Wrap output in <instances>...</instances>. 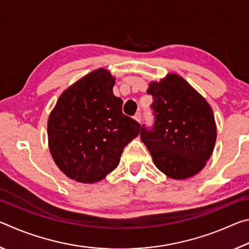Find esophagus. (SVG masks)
<instances>
[{
	"label": "esophagus",
	"mask_w": 249,
	"mask_h": 249,
	"mask_svg": "<svg viewBox=\"0 0 249 249\" xmlns=\"http://www.w3.org/2000/svg\"><path fill=\"white\" fill-rule=\"evenodd\" d=\"M134 120L138 122V123H141V122H142V114H141V113H136V114H135V116H134Z\"/></svg>",
	"instance_id": "1"
}]
</instances>
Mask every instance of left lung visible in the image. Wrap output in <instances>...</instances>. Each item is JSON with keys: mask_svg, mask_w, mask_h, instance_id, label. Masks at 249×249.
Returning a JSON list of instances; mask_svg holds the SVG:
<instances>
[{"mask_svg": "<svg viewBox=\"0 0 249 249\" xmlns=\"http://www.w3.org/2000/svg\"><path fill=\"white\" fill-rule=\"evenodd\" d=\"M155 123L142 126L141 140L156 167L169 178H190L203 169L213 153L216 125L212 107L178 74L149 84Z\"/></svg>", "mask_w": 249, "mask_h": 249, "instance_id": "left-lung-1", "label": "left lung"}]
</instances>
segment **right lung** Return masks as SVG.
<instances>
[{
	"instance_id": "add662e5",
	"label": "right lung",
	"mask_w": 249,
	"mask_h": 249,
	"mask_svg": "<svg viewBox=\"0 0 249 249\" xmlns=\"http://www.w3.org/2000/svg\"><path fill=\"white\" fill-rule=\"evenodd\" d=\"M114 84L107 69L92 71L62 92L49 115L50 154L59 169L78 182L104 179L141 132V125L122 112Z\"/></svg>"
}]
</instances>
